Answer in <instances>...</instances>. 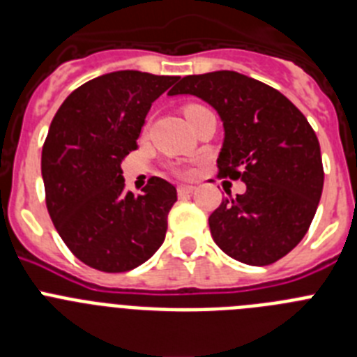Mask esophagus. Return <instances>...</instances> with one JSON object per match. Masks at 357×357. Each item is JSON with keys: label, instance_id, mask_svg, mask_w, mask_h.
Wrapping results in <instances>:
<instances>
[{"label": "esophagus", "instance_id": "esophagus-1", "mask_svg": "<svg viewBox=\"0 0 357 357\" xmlns=\"http://www.w3.org/2000/svg\"><path fill=\"white\" fill-rule=\"evenodd\" d=\"M195 185H178L176 188V193H178V197H188V195L195 193Z\"/></svg>", "mask_w": 357, "mask_h": 357}]
</instances>
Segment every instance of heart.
<instances>
[{
    "instance_id": "obj_1",
    "label": "heart",
    "mask_w": 357,
    "mask_h": 357,
    "mask_svg": "<svg viewBox=\"0 0 357 357\" xmlns=\"http://www.w3.org/2000/svg\"><path fill=\"white\" fill-rule=\"evenodd\" d=\"M200 109H206V107H202V105H188L184 109V114H185V118H191V116L195 114V112H198V110ZM178 173H181V175H184V176H188V175H191V169H188V168H181L178 169Z\"/></svg>"
}]
</instances>
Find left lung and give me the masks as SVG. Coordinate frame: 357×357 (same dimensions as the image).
Masks as SVG:
<instances>
[{
    "instance_id": "obj_1",
    "label": "left lung",
    "mask_w": 357,
    "mask_h": 357,
    "mask_svg": "<svg viewBox=\"0 0 357 357\" xmlns=\"http://www.w3.org/2000/svg\"><path fill=\"white\" fill-rule=\"evenodd\" d=\"M209 103L223 121L220 176L247 191L209 216L214 243L232 259L266 266L302 241L324 189L320 143L284 94L236 71L189 75L169 91Z\"/></svg>"
}]
</instances>
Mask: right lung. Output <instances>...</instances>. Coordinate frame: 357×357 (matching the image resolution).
Masks as SVG:
<instances>
[{
    "mask_svg": "<svg viewBox=\"0 0 357 357\" xmlns=\"http://www.w3.org/2000/svg\"><path fill=\"white\" fill-rule=\"evenodd\" d=\"M176 80L107 73L73 91L50 125L40 159L46 207L69 250L100 272L134 270L162 245L176 189L151 176L134 197L119 164L137 148L151 103Z\"/></svg>",
    "mask_w": 357,
    "mask_h": 357,
    "instance_id": "1",
    "label": "right lung"
}]
</instances>
